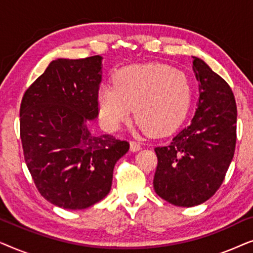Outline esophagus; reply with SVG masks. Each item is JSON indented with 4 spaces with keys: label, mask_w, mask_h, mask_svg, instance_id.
Returning <instances> with one entry per match:
<instances>
[{
    "label": "esophagus",
    "mask_w": 253,
    "mask_h": 253,
    "mask_svg": "<svg viewBox=\"0 0 253 253\" xmlns=\"http://www.w3.org/2000/svg\"><path fill=\"white\" fill-rule=\"evenodd\" d=\"M141 148L140 144L137 143V141H130V151L131 152H137Z\"/></svg>",
    "instance_id": "1"
}]
</instances>
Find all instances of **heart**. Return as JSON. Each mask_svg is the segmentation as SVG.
I'll return each instance as SVG.
<instances>
[{
  "label": "heart",
  "instance_id": "obj_1",
  "mask_svg": "<svg viewBox=\"0 0 253 253\" xmlns=\"http://www.w3.org/2000/svg\"><path fill=\"white\" fill-rule=\"evenodd\" d=\"M192 84L184 71L162 63L127 65L102 84L96 93L99 114L109 130H117L132 114L152 136H165L185 119Z\"/></svg>",
  "mask_w": 253,
  "mask_h": 253
}]
</instances>
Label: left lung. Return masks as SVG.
Listing matches in <instances>:
<instances>
[{
  "label": "left lung",
  "instance_id": "8db88e82",
  "mask_svg": "<svg viewBox=\"0 0 253 253\" xmlns=\"http://www.w3.org/2000/svg\"><path fill=\"white\" fill-rule=\"evenodd\" d=\"M192 58L199 82L195 116L169 145L154 148L155 192L181 207L200 205L217 191L236 145L237 108L230 86L202 58Z\"/></svg>",
  "mask_w": 253,
  "mask_h": 253
}]
</instances>
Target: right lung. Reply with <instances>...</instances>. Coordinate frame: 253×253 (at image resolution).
Returning a JSON list of instances; mask_svg holds the SVG:
<instances>
[{
    "mask_svg": "<svg viewBox=\"0 0 253 253\" xmlns=\"http://www.w3.org/2000/svg\"><path fill=\"white\" fill-rule=\"evenodd\" d=\"M102 57L51 61L20 105L24 158L41 196L65 210H84L110 191L115 164L129 143L93 134Z\"/></svg>",
    "mask_w": 253,
    "mask_h": 253,
    "instance_id": "1",
    "label": "right lung"
}]
</instances>
